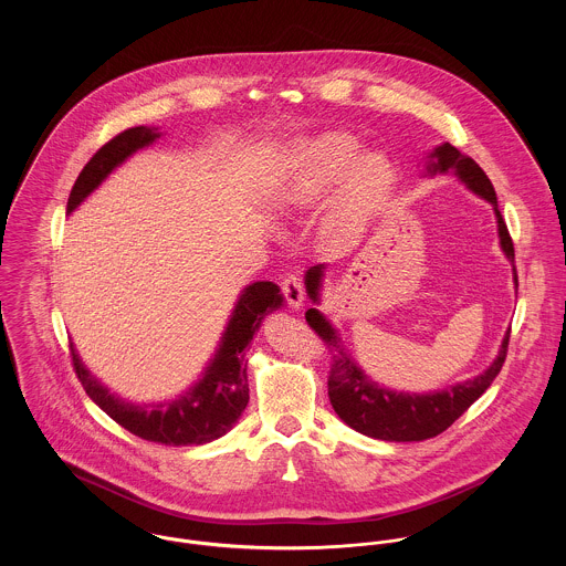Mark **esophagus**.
<instances>
[{
    "label": "esophagus",
    "mask_w": 566,
    "mask_h": 566,
    "mask_svg": "<svg viewBox=\"0 0 566 566\" xmlns=\"http://www.w3.org/2000/svg\"><path fill=\"white\" fill-rule=\"evenodd\" d=\"M281 294H283V298H285V303H287L290 307H294V310H298V307L303 305V301H305L303 283H301V279H298L296 274H292V272L283 276V281H281Z\"/></svg>",
    "instance_id": "1"
}]
</instances>
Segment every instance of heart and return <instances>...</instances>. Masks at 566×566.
Segmentation results:
<instances>
[{"label":"heart","mask_w":566,"mask_h":566,"mask_svg":"<svg viewBox=\"0 0 566 566\" xmlns=\"http://www.w3.org/2000/svg\"><path fill=\"white\" fill-rule=\"evenodd\" d=\"M359 150L361 144L353 135L337 130L301 142L292 155L283 198L292 205H314L342 182L333 220L344 235L357 233L395 185L392 163L379 153Z\"/></svg>","instance_id":"obj_1"}]
</instances>
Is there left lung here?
<instances>
[{"mask_svg": "<svg viewBox=\"0 0 566 566\" xmlns=\"http://www.w3.org/2000/svg\"><path fill=\"white\" fill-rule=\"evenodd\" d=\"M429 171L431 174L455 171L462 178V182H467L469 189H473L478 196H482L494 207L501 248L507 254V259L514 261V243L501 218L494 187L485 176L484 169L469 155H462L458 148H453L451 144H442L431 153ZM514 276H516V268H514ZM321 279H323V265H314L305 274V285L312 301H318ZM305 318L307 324L318 333V337L323 339L331 355V370H328L326 386H328V399L335 413L355 431L377 440H390V442H413V440L418 442L449 429L471 405L484 395L490 384L494 381V377L501 373V366L507 355V342H510V331H507L496 359L492 361V366L485 370L484 375L433 395H403V392L386 390L373 379H368L350 359L335 328L318 310H307Z\"/></svg>", "mask_w": 566, "mask_h": 566, "instance_id": "1", "label": "left lung"}]
</instances>
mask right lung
<instances>
[{"label":"right lung","mask_w":566,"mask_h":566,"mask_svg":"<svg viewBox=\"0 0 566 566\" xmlns=\"http://www.w3.org/2000/svg\"><path fill=\"white\" fill-rule=\"evenodd\" d=\"M157 137L159 135L153 128L135 126L104 144L82 167L67 200V211L72 213L119 163L135 150L153 144ZM279 292L281 290L270 281H256L243 290L205 377L176 401L142 407L117 399L82 366L74 346H70L78 381L93 403L99 405V409L137 438L167 447L211 442L238 422L248 405L245 346L261 321L283 305Z\"/></svg>","instance_id":"obj_1"}]
</instances>
